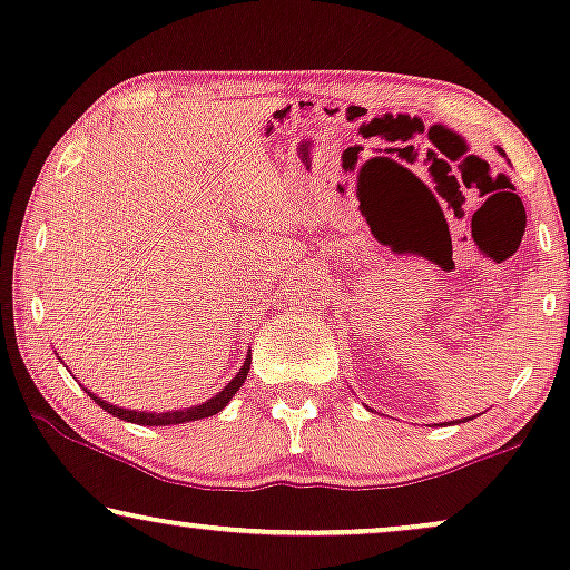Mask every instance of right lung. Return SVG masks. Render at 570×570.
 <instances>
[{"label":"right lung","instance_id":"add662e5","mask_svg":"<svg viewBox=\"0 0 570 570\" xmlns=\"http://www.w3.org/2000/svg\"><path fill=\"white\" fill-rule=\"evenodd\" d=\"M248 365H252V357H246L244 368L236 373V379L230 381L228 386L223 389L220 394H215L213 400H207L205 404H199V407H186V410H174V412H135V410H124V407H116V404H108L100 400V396L90 394L92 400H96L100 407H104L108 415L119 417V420H127V423H137V425H178V423H191V420H205V417H213L220 412L225 404L233 400V394L238 392L240 384H244L246 376H248Z\"/></svg>","mask_w":570,"mask_h":570}]
</instances>
